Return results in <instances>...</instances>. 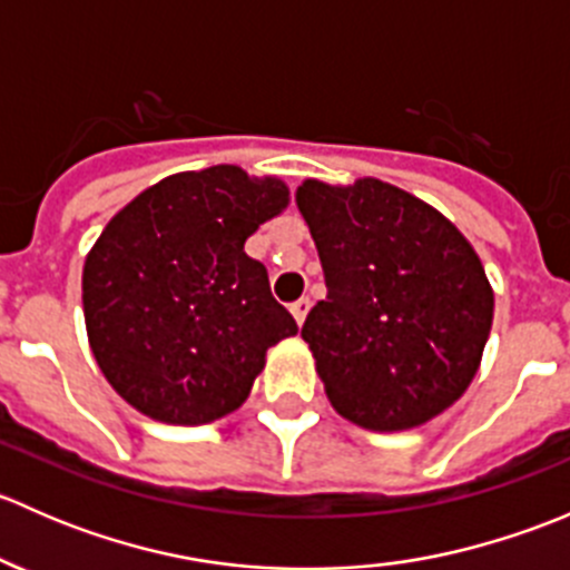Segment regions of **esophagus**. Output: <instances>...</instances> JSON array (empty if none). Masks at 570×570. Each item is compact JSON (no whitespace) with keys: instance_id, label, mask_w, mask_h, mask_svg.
Listing matches in <instances>:
<instances>
[{"instance_id":"34e87169","label":"esophagus","mask_w":570,"mask_h":570,"mask_svg":"<svg viewBox=\"0 0 570 570\" xmlns=\"http://www.w3.org/2000/svg\"><path fill=\"white\" fill-rule=\"evenodd\" d=\"M308 306H312V301H308V297H301V301H295V303H292V306H289L292 317L297 320V325H303V320H306Z\"/></svg>"}]
</instances>
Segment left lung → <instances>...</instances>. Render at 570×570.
Wrapping results in <instances>:
<instances>
[{"instance_id":"1","label":"left lung","mask_w":570,"mask_h":570,"mask_svg":"<svg viewBox=\"0 0 570 570\" xmlns=\"http://www.w3.org/2000/svg\"><path fill=\"white\" fill-rule=\"evenodd\" d=\"M295 198L327 286L301 336L331 405L370 430L439 416L474 381L491 333L480 256L441 212L377 178H308Z\"/></svg>"}]
</instances>
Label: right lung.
<instances>
[{"instance_id": "1", "label": "right lung", "mask_w": 570, "mask_h": 570, "mask_svg": "<svg viewBox=\"0 0 570 570\" xmlns=\"http://www.w3.org/2000/svg\"><path fill=\"white\" fill-rule=\"evenodd\" d=\"M286 204L278 178L215 165L163 178L107 223L85 258V325L131 407L206 424L248 400L267 350L297 333L264 264L245 253Z\"/></svg>"}]
</instances>
